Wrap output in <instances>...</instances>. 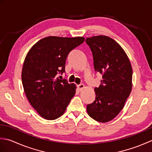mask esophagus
Instances as JSON below:
<instances>
[{
	"label": "esophagus",
	"instance_id": "1",
	"mask_svg": "<svg viewBox=\"0 0 152 152\" xmlns=\"http://www.w3.org/2000/svg\"><path fill=\"white\" fill-rule=\"evenodd\" d=\"M77 87H78V89L80 90V91H81L82 89H83V88H84L85 86H84V85L83 84V83H80V84L77 86Z\"/></svg>",
	"mask_w": 152,
	"mask_h": 152
}]
</instances>
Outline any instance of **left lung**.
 Masks as SVG:
<instances>
[{"mask_svg":"<svg viewBox=\"0 0 152 152\" xmlns=\"http://www.w3.org/2000/svg\"><path fill=\"white\" fill-rule=\"evenodd\" d=\"M96 72L102 74L101 84L95 88V101L87 106L89 115L106 123L116 117L124 107L132 89L133 70L130 61L118 42L104 35L87 38Z\"/></svg>","mask_w":152,"mask_h":152,"instance_id":"1","label":"left lung"}]
</instances>
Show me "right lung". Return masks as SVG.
<instances>
[{"mask_svg":"<svg viewBox=\"0 0 152 152\" xmlns=\"http://www.w3.org/2000/svg\"><path fill=\"white\" fill-rule=\"evenodd\" d=\"M84 40L82 37H48L27 53L22 69L23 86L30 104L43 118L53 120L61 117L75 95L76 85L57 75L65 72L68 54Z\"/></svg>","mask_w":152,"mask_h":152,"instance_id":"right-lung-1","label":"right lung"}]
</instances>
